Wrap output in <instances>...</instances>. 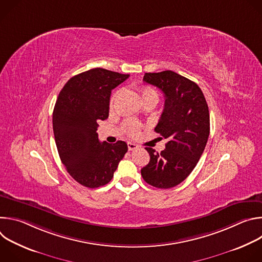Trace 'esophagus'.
Listing matches in <instances>:
<instances>
[{
	"instance_id": "34e87169",
	"label": "esophagus",
	"mask_w": 262,
	"mask_h": 262,
	"mask_svg": "<svg viewBox=\"0 0 262 262\" xmlns=\"http://www.w3.org/2000/svg\"><path fill=\"white\" fill-rule=\"evenodd\" d=\"M127 147H128V150H135V149L138 148V145L135 144V143L128 142V143H127Z\"/></svg>"
}]
</instances>
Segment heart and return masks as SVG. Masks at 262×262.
Wrapping results in <instances>:
<instances>
[{
  "label": "heart",
  "instance_id": "heart-1",
  "mask_svg": "<svg viewBox=\"0 0 262 262\" xmlns=\"http://www.w3.org/2000/svg\"><path fill=\"white\" fill-rule=\"evenodd\" d=\"M139 91H140V94H141V99H144V98H147V97H155V98L158 99L157 92H156L152 88H150V87L143 86V87H141V88L139 89ZM116 96H117V93H115L113 96L111 97V100H110V105H111V107L113 106L114 101H115V99H116ZM123 126H124L125 130L128 133V135H130V136L136 135V134L138 133V130H139V125H138L137 123L133 122V121H127V122H125Z\"/></svg>",
  "mask_w": 262,
  "mask_h": 262
}]
</instances>
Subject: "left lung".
Listing matches in <instances>:
<instances>
[{
    "label": "left lung",
    "instance_id": "8db88e82",
    "mask_svg": "<svg viewBox=\"0 0 262 262\" xmlns=\"http://www.w3.org/2000/svg\"><path fill=\"white\" fill-rule=\"evenodd\" d=\"M143 81L164 93V111L155 130L169 141L161 154L145 148L150 161L141 175L156 188L170 189L191 174L204 151L209 136L208 105L199 86L174 71L147 72Z\"/></svg>",
    "mask_w": 262,
    "mask_h": 262
}]
</instances>
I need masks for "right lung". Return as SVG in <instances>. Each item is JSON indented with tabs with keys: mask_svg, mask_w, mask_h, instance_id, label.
Returning a JSON list of instances; mask_svg holds the SVG:
<instances>
[{
	"mask_svg": "<svg viewBox=\"0 0 262 262\" xmlns=\"http://www.w3.org/2000/svg\"><path fill=\"white\" fill-rule=\"evenodd\" d=\"M129 74L93 68L72 77L60 91L53 113V129L60 159L80 184L95 189L111 181L127 144L99 142V120L108 117L111 92Z\"/></svg>",
	"mask_w": 262,
	"mask_h": 262,
	"instance_id": "obj_1",
	"label": "right lung"
}]
</instances>
